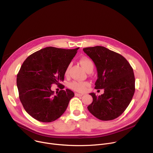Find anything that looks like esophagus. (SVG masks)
I'll return each mask as SVG.
<instances>
[{"label": "esophagus", "mask_w": 153, "mask_h": 153, "mask_svg": "<svg viewBox=\"0 0 153 153\" xmlns=\"http://www.w3.org/2000/svg\"><path fill=\"white\" fill-rule=\"evenodd\" d=\"M75 96H77V97H81L83 96V94H79V93H75Z\"/></svg>", "instance_id": "esophagus-1"}]
</instances>
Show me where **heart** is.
I'll return each instance as SVG.
<instances>
[{"label": "heart", "mask_w": 153, "mask_h": 153, "mask_svg": "<svg viewBox=\"0 0 153 153\" xmlns=\"http://www.w3.org/2000/svg\"><path fill=\"white\" fill-rule=\"evenodd\" d=\"M80 63L86 72L91 70H93L94 63L93 61L89 58H87V57L82 58L80 60ZM69 68H70V66L67 68V69L66 70V71H65V74L66 75H67L68 73ZM89 85H90V83L88 82H77V81H73L71 83H70L69 85L70 88L79 92L84 91Z\"/></svg>", "instance_id": "obj_1"}]
</instances>
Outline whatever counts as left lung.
<instances>
[{"instance_id": "1", "label": "left lung", "mask_w": 153, "mask_h": 153, "mask_svg": "<svg viewBox=\"0 0 153 153\" xmlns=\"http://www.w3.org/2000/svg\"><path fill=\"white\" fill-rule=\"evenodd\" d=\"M83 50L97 68L95 89H104V93L100 96L90 94L93 102L88 110L101 120L116 119L125 111L134 94L133 68L123 56L105 47H87Z\"/></svg>"}]
</instances>
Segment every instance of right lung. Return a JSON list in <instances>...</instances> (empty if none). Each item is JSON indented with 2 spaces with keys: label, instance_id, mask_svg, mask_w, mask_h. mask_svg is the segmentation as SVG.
I'll use <instances>...</instances> for the list:
<instances>
[{
  "label": "right lung",
  "instance_id": "add662e5",
  "mask_svg": "<svg viewBox=\"0 0 153 153\" xmlns=\"http://www.w3.org/2000/svg\"><path fill=\"white\" fill-rule=\"evenodd\" d=\"M79 48L63 49L52 47L41 49L29 56L17 75L20 100L25 110L42 122H51L66 110L74 93L63 90L66 70ZM56 84L61 90L55 95L51 85Z\"/></svg>",
  "mask_w": 153,
  "mask_h": 153
}]
</instances>
